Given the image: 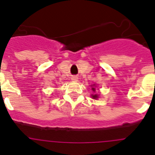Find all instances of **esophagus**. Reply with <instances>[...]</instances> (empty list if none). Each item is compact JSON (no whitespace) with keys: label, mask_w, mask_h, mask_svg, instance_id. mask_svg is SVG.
Segmentation results:
<instances>
[{"label":"esophagus","mask_w":155,"mask_h":155,"mask_svg":"<svg viewBox=\"0 0 155 155\" xmlns=\"http://www.w3.org/2000/svg\"><path fill=\"white\" fill-rule=\"evenodd\" d=\"M71 80L74 81H78V78L77 76H72Z\"/></svg>","instance_id":"esophagus-1"}]
</instances>
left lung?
Instances as JSON below:
<instances>
[{
	"label": "left lung",
	"instance_id": "left-lung-1",
	"mask_svg": "<svg viewBox=\"0 0 155 155\" xmlns=\"http://www.w3.org/2000/svg\"><path fill=\"white\" fill-rule=\"evenodd\" d=\"M91 89L93 90V91H95V88H94V87H92ZM91 96H92V98H94V99H95V98H98V95H97V94H92Z\"/></svg>",
	"mask_w": 155,
	"mask_h": 155
}]
</instances>
